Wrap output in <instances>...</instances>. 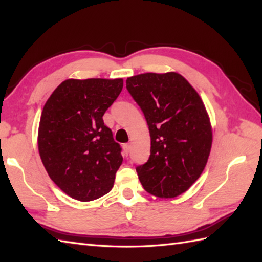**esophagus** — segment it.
Masks as SVG:
<instances>
[{
	"label": "esophagus",
	"instance_id": "1",
	"mask_svg": "<svg viewBox=\"0 0 262 262\" xmlns=\"http://www.w3.org/2000/svg\"><path fill=\"white\" fill-rule=\"evenodd\" d=\"M129 149H130L129 144H125V145H124V154L128 155V153H129Z\"/></svg>",
	"mask_w": 262,
	"mask_h": 262
}]
</instances>
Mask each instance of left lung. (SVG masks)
I'll use <instances>...</instances> for the list:
<instances>
[{"label": "left lung", "mask_w": 262, "mask_h": 262, "mask_svg": "<svg viewBox=\"0 0 262 262\" xmlns=\"http://www.w3.org/2000/svg\"><path fill=\"white\" fill-rule=\"evenodd\" d=\"M126 88L151 136V155L136 166L142 186L160 198L179 196L203 173L210 153L213 133L203 100L176 72L128 77Z\"/></svg>", "instance_id": "obj_1"}]
</instances>
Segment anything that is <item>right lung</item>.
<instances>
[{
    "label": "right lung",
    "instance_id": "1",
    "mask_svg": "<svg viewBox=\"0 0 262 262\" xmlns=\"http://www.w3.org/2000/svg\"><path fill=\"white\" fill-rule=\"evenodd\" d=\"M122 79H69L43 105L38 149L48 176L80 202L108 193L122 162L121 147L104 115L122 90Z\"/></svg>",
    "mask_w": 262,
    "mask_h": 262
}]
</instances>
